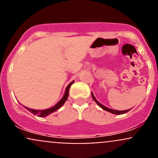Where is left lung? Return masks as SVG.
I'll list each match as a JSON object with an SVG mask.
<instances>
[{"label": "left lung", "instance_id": "8db88e82", "mask_svg": "<svg viewBox=\"0 0 158 158\" xmlns=\"http://www.w3.org/2000/svg\"><path fill=\"white\" fill-rule=\"evenodd\" d=\"M92 98L94 99V101H95L96 104H98V105L99 106V107H101V108H102L103 110H104L106 111H108V112L111 113V114H117V115H119V114H126V113L129 112V110H130L131 109H129V110H113V109H110L108 107H105L104 105H103V104H101L100 102H98V101H97V99L95 98V97L94 96V94H93V92H92Z\"/></svg>", "mask_w": 158, "mask_h": 158}]
</instances>
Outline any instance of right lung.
Masks as SVG:
<instances>
[{
  "label": "right lung",
  "instance_id": "right-lung-1",
  "mask_svg": "<svg viewBox=\"0 0 158 158\" xmlns=\"http://www.w3.org/2000/svg\"><path fill=\"white\" fill-rule=\"evenodd\" d=\"M73 82H74V80L72 81L68 85L67 87H66V89L65 90V93H64V96H63L62 98L58 101L57 104L54 106V107H51V108H48V109H44V110H34V109L29 108V107H25V106H23V107H24L26 109H27L29 111H30L31 114H35V115H38L40 117H47L48 115L52 114V113L54 112V111H57V110H59L63 105H64V103L66 102V101L67 100L68 97H69V88H70V86L73 84Z\"/></svg>",
  "mask_w": 158,
  "mask_h": 158
}]
</instances>
